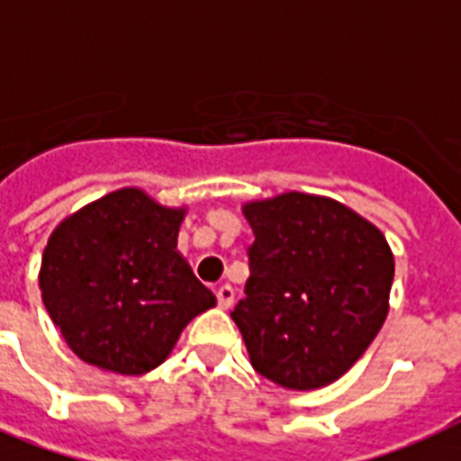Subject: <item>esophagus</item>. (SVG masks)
I'll use <instances>...</instances> for the list:
<instances>
[{"instance_id": "1", "label": "esophagus", "mask_w": 461, "mask_h": 461, "mask_svg": "<svg viewBox=\"0 0 461 461\" xmlns=\"http://www.w3.org/2000/svg\"><path fill=\"white\" fill-rule=\"evenodd\" d=\"M217 303H220V308H230L234 303V289L230 285H222L217 289Z\"/></svg>"}]
</instances>
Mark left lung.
Here are the masks:
<instances>
[{"label":"left lung","instance_id":"obj_1","mask_svg":"<svg viewBox=\"0 0 461 461\" xmlns=\"http://www.w3.org/2000/svg\"><path fill=\"white\" fill-rule=\"evenodd\" d=\"M256 241L231 311L251 366L275 385L318 390L342 378L383 328L394 256L344 203L289 191L241 205Z\"/></svg>","mask_w":461,"mask_h":461}]
</instances>
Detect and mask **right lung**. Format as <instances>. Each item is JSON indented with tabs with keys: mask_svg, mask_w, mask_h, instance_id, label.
Instances as JSON below:
<instances>
[{
	"mask_svg": "<svg viewBox=\"0 0 461 461\" xmlns=\"http://www.w3.org/2000/svg\"><path fill=\"white\" fill-rule=\"evenodd\" d=\"M186 208L126 186L83 205L47 239L40 292L68 349L122 375L158 368L215 294L176 251Z\"/></svg>",
	"mask_w": 461,
	"mask_h": 461,
	"instance_id": "obj_1",
	"label": "right lung"
}]
</instances>
